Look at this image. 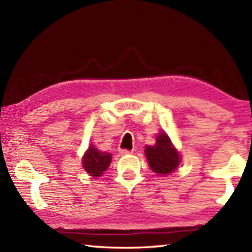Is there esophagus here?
<instances>
[{
  "mask_svg": "<svg viewBox=\"0 0 252 252\" xmlns=\"http://www.w3.org/2000/svg\"><path fill=\"white\" fill-rule=\"evenodd\" d=\"M120 154L121 155H129V154H132L131 151H129V149H120Z\"/></svg>",
  "mask_w": 252,
  "mask_h": 252,
  "instance_id": "1",
  "label": "esophagus"
}]
</instances>
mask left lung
<instances>
[{
    "mask_svg": "<svg viewBox=\"0 0 252 252\" xmlns=\"http://www.w3.org/2000/svg\"><path fill=\"white\" fill-rule=\"evenodd\" d=\"M145 153L152 170L158 174L173 172L181 161L180 154L172 146L168 135L162 132L157 136L156 145L146 146Z\"/></svg>",
    "mask_w": 252,
    "mask_h": 252,
    "instance_id": "obj_1",
    "label": "left lung"
}]
</instances>
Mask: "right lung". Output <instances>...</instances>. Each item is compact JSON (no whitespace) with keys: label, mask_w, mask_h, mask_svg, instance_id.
Segmentation results:
<instances>
[{"label":"right lung","mask_w":252,"mask_h":252,"mask_svg":"<svg viewBox=\"0 0 252 252\" xmlns=\"http://www.w3.org/2000/svg\"><path fill=\"white\" fill-rule=\"evenodd\" d=\"M111 161V155L108 153L99 152L93 145L89 147V151L85 153L82 160L83 168L91 175L98 178L107 168L109 167Z\"/></svg>","instance_id":"obj_1"}]
</instances>
